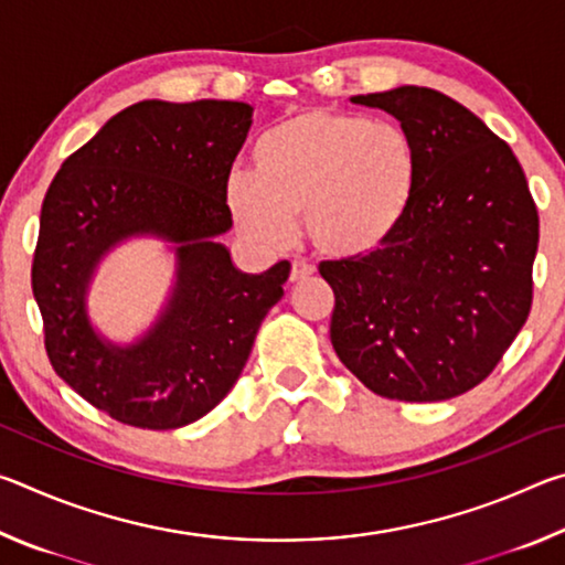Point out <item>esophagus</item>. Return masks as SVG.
Wrapping results in <instances>:
<instances>
[{
    "label": "esophagus",
    "mask_w": 565,
    "mask_h": 565,
    "mask_svg": "<svg viewBox=\"0 0 565 565\" xmlns=\"http://www.w3.org/2000/svg\"><path fill=\"white\" fill-rule=\"evenodd\" d=\"M317 271L313 269L311 264H306V262H294L291 264V274H289V281H301V279H309V276Z\"/></svg>",
    "instance_id": "esophagus-1"
}]
</instances>
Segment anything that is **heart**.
<instances>
[{"instance_id":"b5f03b06","label":"heart","mask_w":565,"mask_h":565,"mask_svg":"<svg viewBox=\"0 0 565 565\" xmlns=\"http://www.w3.org/2000/svg\"><path fill=\"white\" fill-rule=\"evenodd\" d=\"M418 159L394 121L306 109L276 124L254 147V174L232 171L226 206L244 238L276 248L303 234L329 259L376 252L406 216Z\"/></svg>"}]
</instances>
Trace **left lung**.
I'll return each mask as SVG.
<instances>
[{
	"mask_svg": "<svg viewBox=\"0 0 565 565\" xmlns=\"http://www.w3.org/2000/svg\"><path fill=\"white\" fill-rule=\"evenodd\" d=\"M416 147L408 212L384 246L321 262L337 296L331 343L391 401H446L481 384L533 303L539 209L519 159L463 104L428 87L359 94Z\"/></svg>",
	"mask_w": 565,
	"mask_h": 565,
	"instance_id": "8db88e82",
	"label": "left lung"
}]
</instances>
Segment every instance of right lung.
I'll return each mask as SVG.
<instances>
[{
    "mask_svg": "<svg viewBox=\"0 0 565 565\" xmlns=\"http://www.w3.org/2000/svg\"><path fill=\"white\" fill-rule=\"evenodd\" d=\"M252 127L244 102H139L64 159L46 189L32 262L56 376L114 420L169 431L206 416L242 374L284 296L289 262L248 276L214 236L232 228L226 179ZM131 233L180 244L175 299L137 348L102 344L83 313L98 256Z\"/></svg>",
    "mask_w": 565,
    "mask_h": 565,
    "instance_id": "add662e5",
    "label": "right lung"
}]
</instances>
